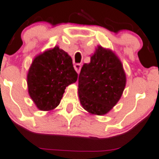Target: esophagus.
Listing matches in <instances>:
<instances>
[{"instance_id": "1", "label": "esophagus", "mask_w": 159, "mask_h": 159, "mask_svg": "<svg viewBox=\"0 0 159 159\" xmlns=\"http://www.w3.org/2000/svg\"><path fill=\"white\" fill-rule=\"evenodd\" d=\"M74 67H75V70H76V72L78 74H79L80 70H81V65L80 63H76V64L74 65Z\"/></svg>"}]
</instances>
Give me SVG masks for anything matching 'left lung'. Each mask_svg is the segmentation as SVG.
<instances>
[{
	"label": "left lung",
	"instance_id": "obj_1",
	"mask_svg": "<svg viewBox=\"0 0 159 159\" xmlns=\"http://www.w3.org/2000/svg\"><path fill=\"white\" fill-rule=\"evenodd\" d=\"M126 75L119 58L112 50L98 45L89 63H84L78 78L80 103L90 115H103L121 97Z\"/></svg>",
	"mask_w": 159,
	"mask_h": 159
}]
</instances>
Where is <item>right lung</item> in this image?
<instances>
[{"label":"right lung","instance_id":"right-lung-1","mask_svg":"<svg viewBox=\"0 0 159 159\" xmlns=\"http://www.w3.org/2000/svg\"><path fill=\"white\" fill-rule=\"evenodd\" d=\"M28 93L40 111H50L60 103L65 89L76 82L72 59L59 46L34 59L27 73Z\"/></svg>","mask_w":159,"mask_h":159}]
</instances>
